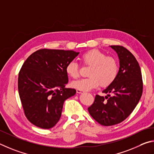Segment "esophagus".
I'll use <instances>...</instances> for the list:
<instances>
[{
	"label": "esophagus",
	"mask_w": 154,
	"mask_h": 154,
	"mask_svg": "<svg viewBox=\"0 0 154 154\" xmlns=\"http://www.w3.org/2000/svg\"><path fill=\"white\" fill-rule=\"evenodd\" d=\"M76 93H84V91H82V90H80V89H76Z\"/></svg>",
	"instance_id": "esophagus-1"
}]
</instances>
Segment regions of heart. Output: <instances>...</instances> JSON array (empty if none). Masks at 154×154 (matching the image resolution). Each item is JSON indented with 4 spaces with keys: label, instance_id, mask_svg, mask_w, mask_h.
Returning <instances> with one entry per match:
<instances>
[{
    "label": "heart",
    "instance_id": "heart-1",
    "mask_svg": "<svg viewBox=\"0 0 154 154\" xmlns=\"http://www.w3.org/2000/svg\"><path fill=\"white\" fill-rule=\"evenodd\" d=\"M80 60L84 66H90L87 74L88 77L73 82V87L82 91H90L99 85L107 87L116 79L119 67L114 57L106 56L98 49H92L83 53ZM66 72L72 79H76L80 76L79 66L74 61L67 64Z\"/></svg>",
    "mask_w": 154,
    "mask_h": 154
}]
</instances>
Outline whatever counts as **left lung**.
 I'll use <instances>...</instances> for the list:
<instances>
[{
  "label": "left lung",
  "instance_id": "obj_1",
  "mask_svg": "<svg viewBox=\"0 0 154 154\" xmlns=\"http://www.w3.org/2000/svg\"><path fill=\"white\" fill-rule=\"evenodd\" d=\"M120 59L116 79L103 91L107 95H97L88 107L90 115L103 126H112L126 119L135 108L143 93V79L138 61L128 49L112 45Z\"/></svg>",
  "mask_w": 154,
  "mask_h": 154
}]
</instances>
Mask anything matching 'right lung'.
I'll list each match as a JSON object with an SVG mask.
<instances>
[{"mask_svg":"<svg viewBox=\"0 0 154 154\" xmlns=\"http://www.w3.org/2000/svg\"><path fill=\"white\" fill-rule=\"evenodd\" d=\"M79 53L42 48L31 54L18 75V91L26 117L32 125L53 128L60 119L66 99L74 95L67 88V64Z\"/></svg>","mask_w":154,"mask_h":154,"instance_id":"obj_1","label":"right lung"}]
</instances>
